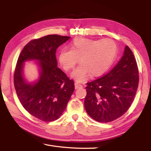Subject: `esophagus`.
Returning <instances> with one entry per match:
<instances>
[{
	"instance_id": "obj_1",
	"label": "esophagus",
	"mask_w": 151,
	"mask_h": 151,
	"mask_svg": "<svg viewBox=\"0 0 151 151\" xmlns=\"http://www.w3.org/2000/svg\"><path fill=\"white\" fill-rule=\"evenodd\" d=\"M82 87H83L82 85L79 84H78V83H75V88L76 89H78V88H82Z\"/></svg>"
}]
</instances>
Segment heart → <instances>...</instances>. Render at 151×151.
Listing matches in <instances>:
<instances>
[{"label": "heart", "instance_id": "1", "mask_svg": "<svg viewBox=\"0 0 151 151\" xmlns=\"http://www.w3.org/2000/svg\"><path fill=\"white\" fill-rule=\"evenodd\" d=\"M117 53V46L111 39L92 40L76 37L70 43V50L60 51L58 60L66 71L81 63L70 76L77 82L86 81L90 75L97 77L103 75L113 64Z\"/></svg>", "mask_w": 151, "mask_h": 151}]
</instances>
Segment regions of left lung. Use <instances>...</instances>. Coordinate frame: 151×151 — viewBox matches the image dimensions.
I'll return each mask as SVG.
<instances>
[{"mask_svg": "<svg viewBox=\"0 0 151 151\" xmlns=\"http://www.w3.org/2000/svg\"><path fill=\"white\" fill-rule=\"evenodd\" d=\"M139 72L135 58L126 46L123 56L102 77L87 83L84 106L88 114L100 123H108L130 108L138 87Z\"/></svg>", "mask_w": 151, "mask_h": 151, "instance_id": "1", "label": "left lung"}]
</instances>
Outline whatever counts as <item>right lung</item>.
<instances>
[{"instance_id": "1", "label": "right lung", "mask_w": 151, "mask_h": 151, "mask_svg": "<svg viewBox=\"0 0 151 151\" xmlns=\"http://www.w3.org/2000/svg\"><path fill=\"white\" fill-rule=\"evenodd\" d=\"M70 37L48 36L30 41L22 50L14 73V86L22 106L39 119L50 122L58 119L65 110L75 90L70 80L58 67L56 51ZM35 60L39 67V78L28 83L24 78L25 61Z\"/></svg>"}]
</instances>
